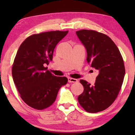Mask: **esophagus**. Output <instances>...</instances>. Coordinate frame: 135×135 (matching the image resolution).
Segmentation results:
<instances>
[{"instance_id":"1","label":"esophagus","mask_w":135,"mask_h":135,"mask_svg":"<svg viewBox=\"0 0 135 135\" xmlns=\"http://www.w3.org/2000/svg\"><path fill=\"white\" fill-rule=\"evenodd\" d=\"M68 81L69 83H76V82L78 81V80L76 79H73V78H71V77H68Z\"/></svg>"}]
</instances>
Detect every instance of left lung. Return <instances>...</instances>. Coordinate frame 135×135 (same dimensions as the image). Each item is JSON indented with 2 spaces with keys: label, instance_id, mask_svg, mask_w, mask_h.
<instances>
[{
  "label": "left lung",
  "instance_id": "8db88e82",
  "mask_svg": "<svg viewBox=\"0 0 135 135\" xmlns=\"http://www.w3.org/2000/svg\"><path fill=\"white\" fill-rule=\"evenodd\" d=\"M76 35L86 48L87 62L98 71L93 86L80 80L84 91L78 100L87 112L98 113L109 107L117 98L125 75L124 62L108 36L88 30L77 31Z\"/></svg>",
  "mask_w": 135,
  "mask_h": 135
}]
</instances>
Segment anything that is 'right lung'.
Returning a JSON list of instances; mask_svg holds the SVG:
<instances>
[{
	"mask_svg": "<svg viewBox=\"0 0 135 135\" xmlns=\"http://www.w3.org/2000/svg\"><path fill=\"white\" fill-rule=\"evenodd\" d=\"M68 31H52L27 37L18 49L12 65L13 81L21 98L36 109L52 105L61 87L67 84L65 77L52 74L45 64L52 60L56 45Z\"/></svg>",
	"mask_w": 135,
	"mask_h": 135,
	"instance_id": "1",
	"label": "right lung"
}]
</instances>
